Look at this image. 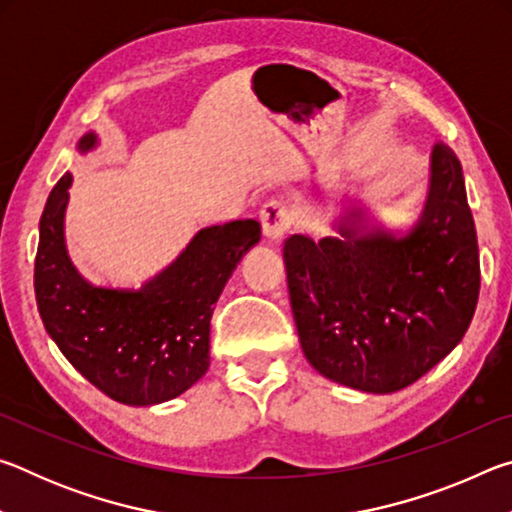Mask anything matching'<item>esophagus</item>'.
I'll return each instance as SVG.
<instances>
[{"instance_id": "obj_1", "label": "esophagus", "mask_w": 512, "mask_h": 512, "mask_svg": "<svg viewBox=\"0 0 512 512\" xmlns=\"http://www.w3.org/2000/svg\"><path fill=\"white\" fill-rule=\"evenodd\" d=\"M259 219H262L264 237L271 241V244L282 241V237L287 235V230L291 228V210L282 201H268L262 207V212H259Z\"/></svg>"}]
</instances>
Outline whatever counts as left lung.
<instances>
[{"label": "left lung", "mask_w": 512, "mask_h": 512, "mask_svg": "<svg viewBox=\"0 0 512 512\" xmlns=\"http://www.w3.org/2000/svg\"><path fill=\"white\" fill-rule=\"evenodd\" d=\"M332 228L320 241H284L302 352L341 386L402 391L461 343L479 300V244L456 153L433 144L427 198L406 230L363 207L336 214Z\"/></svg>", "instance_id": "left-lung-1"}]
</instances>
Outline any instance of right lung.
I'll use <instances>...</instances> for the list:
<instances>
[{
	"instance_id": "right-lung-1",
	"label": "right lung",
	"mask_w": 512,
	"mask_h": 512,
	"mask_svg": "<svg viewBox=\"0 0 512 512\" xmlns=\"http://www.w3.org/2000/svg\"><path fill=\"white\" fill-rule=\"evenodd\" d=\"M99 135L85 133L88 155ZM72 173L51 189L40 219L36 300L47 334L81 375L115 402L153 406L183 395L210 368V320L225 282L262 239L255 219L198 230L142 287H103L67 253L65 214Z\"/></svg>"
}]
</instances>
